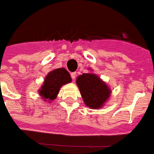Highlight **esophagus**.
<instances>
[{"label":"esophagus","instance_id":"1","mask_svg":"<svg viewBox=\"0 0 154 154\" xmlns=\"http://www.w3.org/2000/svg\"><path fill=\"white\" fill-rule=\"evenodd\" d=\"M76 76H77V74L76 72H71V77L72 80H75V78H76Z\"/></svg>","mask_w":154,"mask_h":154}]
</instances>
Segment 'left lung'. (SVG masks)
I'll list each match as a JSON object with an SVG mask.
<instances>
[{"mask_svg": "<svg viewBox=\"0 0 154 154\" xmlns=\"http://www.w3.org/2000/svg\"><path fill=\"white\" fill-rule=\"evenodd\" d=\"M84 103L93 109H100L110 96L111 90L104 82L94 73H83L77 78Z\"/></svg>", "mask_w": 154, "mask_h": 154, "instance_id": "left-lung-1", "label": "left lung"}]
</instances>
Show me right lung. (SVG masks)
<instances>
[{"label": "right lung", "mask_w": 154, "mask_h": 154, "mask_svg": "<svg viewBox=\"0 0 154 154\" xmlns=\"http://www.w3.org/2000/svg\"><path fill=\"white\" fill-rule=\"evenodd\" d=\"M71 82L70 74L65 68H57L47 74L38 92L44 101L48 100L51 103L57 97L61 86Z\"/></svg>", "instance_id": "1"}]
</instances>
